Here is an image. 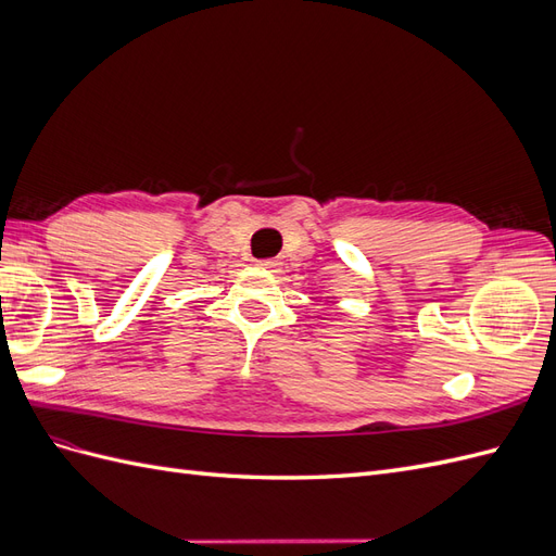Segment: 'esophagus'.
I'll return each instance as SVG.
<instances>
[{
    "label": "esophagus",
    "mask_w": 556,
    "mask_h": 556,
    "mask_svg": "<svg viewBox=\"0 0 556 556\" xmlns=\"http://www.w3.org/2000/svg\"><path fill=\"white\" fill-rule=\"evenodd\" d=\"M260 266L264 268V271H268V274H278L280 271V262L278 260H262Z\"/></svg>",
    "instance_id": "esophagus-1"
}]
</instances>
